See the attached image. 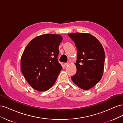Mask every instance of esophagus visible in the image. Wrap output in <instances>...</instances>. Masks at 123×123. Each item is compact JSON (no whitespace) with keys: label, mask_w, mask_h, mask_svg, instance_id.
Wrapping results in <instances>:
<instances>
[{"label":"esophagus","mask_w":123,"mask_h":123,"mask_svg":"<svg viewBox=\"0 0 123 123\" xmlns=\"http://www.w3.org/2000/svg\"><path fill=\"white\" fill-rule=\"evenodd\" d=\"M69 65V62H67V63H65V64H64V66L65 67H67V66H68Z\"/></svg>","instance_id":"esophagus-1"}]
</instances>
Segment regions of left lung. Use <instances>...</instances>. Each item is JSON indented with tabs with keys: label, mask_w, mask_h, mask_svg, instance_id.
<instances>
[{
	"label": "left lung",
	"mask_w": 123,
	"mask_h": 123,
	"mask_svg": "<svg viewBox=\"0 0 123 123\" xmlns=\"http://www.w3.org/2000/svg\"><path fill=\"white\" fill-rule=\"evenodd\" d=\"M75 43L77 59L76 73L71 76L73 82L85 90L93 87L101 80L105 66V55L99 40L85 33L68 34Z\"/></svg>",
	"instance_id": "8db88e82"
}]
</instances>
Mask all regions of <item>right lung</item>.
<instances>
[{
	"label": "right lung",
	"mask_w": 123,
	"mask_h": 123,
	"mask_svg": "<svg viewBox=\"0 0 123 123\" xmlns=\"http://www.w3.org/2000/svg\"><path fill=\"white\" fill-rule=\"evenodd\" d=\"M62 40L59 34H43L30 42L22 54L20 68L28 84L38 91L53 86L62 70L58 63V47Z\"/></svg>",
	"instance_id": "right-lung-1"
}]
</instances>
